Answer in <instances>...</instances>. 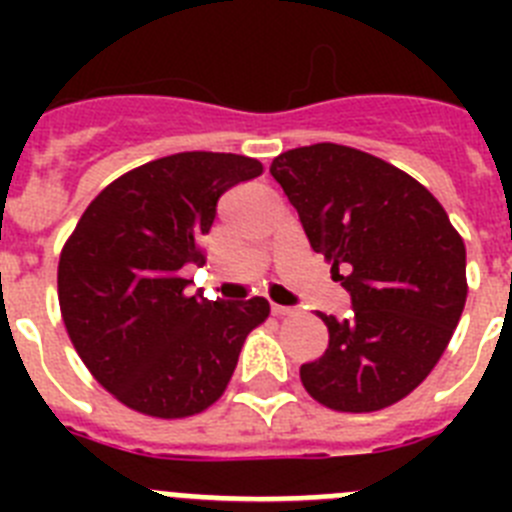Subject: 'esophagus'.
<instances>
[{
  "label": "esophagus",
  "instance_id": "1",
  "mask_svg": "<svg viewBox=\"0 0 512 512\" xmlns=\"http://www.w3.org/2000/svg\"><path fill=\"white\" fill-rule=\"evenodd\" d=\"M271 312H274V315H289V312H292V307H284V305H277V302H271Z\"/></svg>",
  "mask_w": 512,
  "mask_h": 512
}]
</instances>
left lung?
Segmentation results:
<instances>
[{
  "instance_id": "1",
  "label": "left lung",
  "mask_w": 512,
  "mask_h": 512,
  "mask_svg": "<svg viewBox=\"0 0 512 512\" xmlns=\"http://www.w3.org/2000/svg\"><path fill=\"white\" fill-rule=\"evenodd\" d=\"M269 171L354 307L320 315L328 348L300 366L305 390L338 413L390 408L431 374L459 325L461 235L423 184L372 153L315 143L279 153Z\"/></svg>"
}]
</instances>
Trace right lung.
Masks as SVG:
<instances>
[{
    "mask_svg": "<svg viewBox=\"0 0 512 512\" xmlns=\"http://www.w3.org/2000/svg\"><path fill=\"white\" fill-rule=\"evenodd\" d=\"M264 166L187 151L122 174L84 210L58 261V305L76 354L122 405L189 418L228 387L269 302L189 295L184 266L205 264L217 200Z\"/></svg>",
    "mask_w": 512,
    "mask_h": 512,
    "instance_id": "add662e5",
    "label": "right lung"
}]
</instances>
